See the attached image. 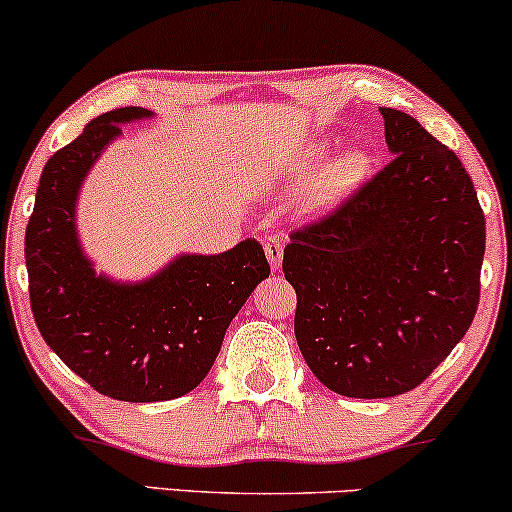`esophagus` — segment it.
Listing matches in <instances>:
<instances>
[{"label":"esophagus","mask_w":512,"mask_h":512,"mask_svg":"<svg viewBox=\"0 0 512 512\" xmlns=\"http://www.w3.org/2000/svg\"><path fill=\"white\" fill-rule=\"evenodd\" d=\"M264 252H267V260L276 272V269L281 267V257H284V236L272 233V236L264 238Z\"/></svg>","instance_id":"34e87169"}]
</instances>
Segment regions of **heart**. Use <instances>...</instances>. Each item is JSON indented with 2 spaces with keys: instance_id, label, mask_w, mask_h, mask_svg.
Returning <instances> with one entry per match:
<instances>
[{
  "instance_id": "b5f03b06",
  "label": "heart",
  "mask_w": 512,
  "mask_h": 512,
  "mask_svg": "<svg viewBox=\"0 0 512 512\" xmlns=\"http://www.w3.org/2000/svg\"><path fill=\"white\" fill-rule=\"evenodd\" d=\"M363 168V158L361 156H346L342 161L337 163V166L332 168L330 173V185H344V182H349L351 178H356L358 173H361Z\"/></svg>"
}]
</instances>
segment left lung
<instances>
[{
  "label": "left lung",
  "mask_w": 512,
  "mask_h": 512,
  "mask_svg": "<svg viewBox=\"0 0 512 512\" xmlns=\"http://www.w3.org/2000/svg\"><path fill=\"white\" fill-rule=\"evenodd\" d=\"M392 161L330 214L291 231L301 354L332 392L414 390L477 315L486 221L462 161L414 117L380 108Z\"/></svg>",
  "instance_id": "left-lung-1"
}]
</instances>
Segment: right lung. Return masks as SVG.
Returning <instances> with one entry per match:
<instances>
[{
  "label": "right lung",
  "instance_id": "obj_1",
  "mask_svg": "<svg viewBox=\"0 0 512 512\" xmlns=\"http://www.w3.org/2000/svg\"><path fill=\"white\" fill-rule=\"evenodd\" d=\"M144 108L98 115L45 163L26 228L31 310L57 356L93 390L120 402H166L207 378L223 334L269 262L255 238L223 255H182L142 284L96 276L81 252L74 204L101 151Z\"/></svg>",
  "mask_w": 512,
  "mask_h": 512
}]
</instances>
